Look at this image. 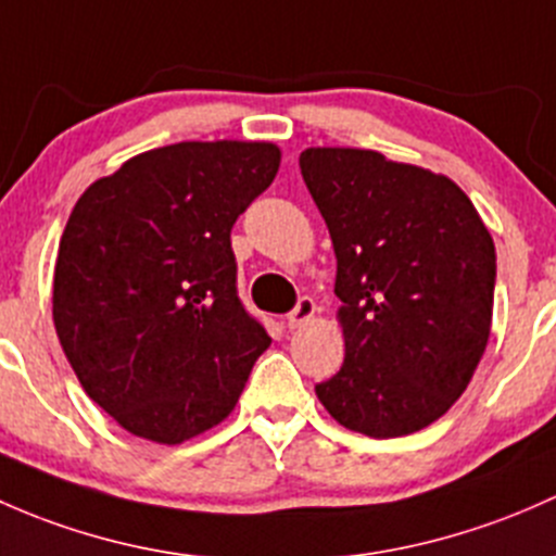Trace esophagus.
<instances>
[{"mask_svg":"<svg viewBox=\"0 0 556 556\" xmlns=\"http://www.w3.org/2000/svg\"><path fill=\"white\" fill-rule=\"evenodd\" d=\"M313 316H316V302H313L311 296H302V300L296 302L294 311L286 316V326H289V329H300V326H305Z\"/></svg>","mask_w":556,"mask_h":556,"instance_id":"1","label":"esophagus"}]
</instances>
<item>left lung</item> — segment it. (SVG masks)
Masks as SVG:
<instances>
[{"instance_id":"8db88e82","label":"left lung","mask_w":556,"mask_h":556,"mask_svg":"<svg viewBox=\"0 0 556 556\" xmlns=\"http://www.w3.org/2000/svg\"><path fill=\"white\" fill-rule=\"evenodd\" d=\"M300 168L334 245L345 337L318 402L364 437L420 431L463 396L488 348L495 243L444 174L356 147H311Z\"/></svg>"}]
</instances>
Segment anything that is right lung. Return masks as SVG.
<instances>
[{
    "instance_id": "right-lung-1",
    "label": "right lung",
    "mask_w": 556,
    "mask_h": 556,
    "mask_svg": "<svg viewBox=\"0 0 556 556\" xmlns=\"http://www.w3.org/2000/svg\"><path fill=\"white\" fill-rule=\"evenodd\" d=\"M278 165L273 141H179L74 203L53 324L79 386L134 437L181 444L219 426L270 345L238 300L230 230Z\"/></svg>"
}]
</instances>
